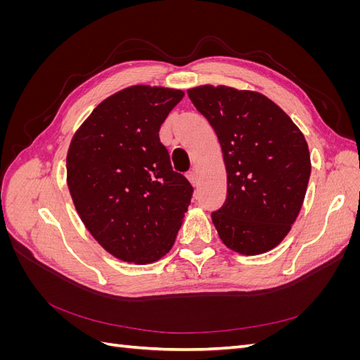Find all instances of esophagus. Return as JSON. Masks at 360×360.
I'll return each mask as SVG.
<instances>
[{
  "label": "esophagus",
  "mask_w": 360,
  "mask_h": 360,
  "mask_svg": "<svg viewBox=\"0 0 360 360\" xmlns=\"http://www.w3.org/2000/svg\"><path fill=\"white\" fill-rule=\"evenodd\" d=\"M188 180L192 183V186H197V183H198L197 172H195V171H191V172L188 174Z\"/></svg>",
  "instance_id": "1"
}]
</instances>
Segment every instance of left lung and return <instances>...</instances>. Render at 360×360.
I'll return each instance as SVG.
<instances>
[{
	"label": "left lung",
	"mask_w": 360,
	"mask_h": 360,
	"mask_svg": "<svg viewBox=\"0 0 360 360\" xmlns=\"http://www.w3.org/2000/svg\"><path fill=\"white\" fill-rule=\"evenodd\" d=\"M222 148L226 200L212 213L226 248L258 255L278 246L302 209L311 176L308 144L281 108L225 85L188 90Z\"/></svg>",
	"instance_id": "left-lung-1"
}]
</instances>
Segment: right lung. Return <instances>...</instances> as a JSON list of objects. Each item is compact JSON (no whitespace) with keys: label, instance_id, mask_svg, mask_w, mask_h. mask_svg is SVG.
<instances>
[{"label":"right lung","instance_id":"1","mask_svg":"<svg viewBox=\"0 0 360 360\" xmlns=\"http://www.w3.org/2000/svg\"><path fill=\"white\" fill-rule=\"evenodd\" d=\"M184 93L134 85L108 97L76 130L68 186L86 230L115 258L148 264L169 252L193 188L172 171L159 130Z\"/></svg>","mask_w":360,"mask_h":360}]
</instances>
